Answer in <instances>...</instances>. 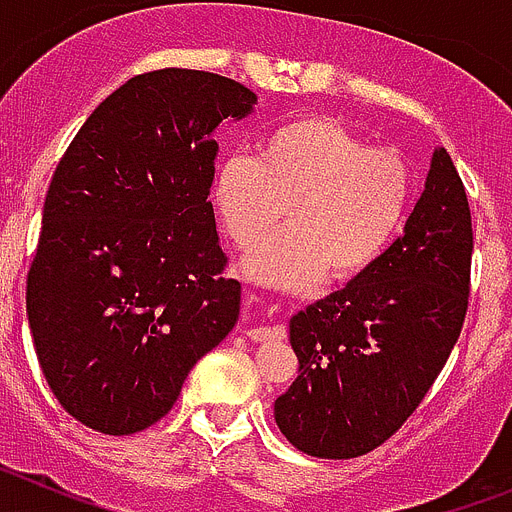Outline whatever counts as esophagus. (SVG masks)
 Here are the masks:
<instances>
[{"label": "esophagus", "instance_id": "34e87169", "mask_svg": "<svg viewBox=\"0 0 512 512\" xmlns=\"http://www.w3.org/2000/svg\"><path fill=\"white\" fill-rule=\"evenodd\" d=\"M246 336L251 338V341H284V328H279V325H259V328H251L246 330Z\"/></svg>", "mask_w": 512, "mask_h": 512}]
</instances>
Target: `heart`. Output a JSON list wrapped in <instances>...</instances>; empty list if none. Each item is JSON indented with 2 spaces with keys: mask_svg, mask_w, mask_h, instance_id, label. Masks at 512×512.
<instances>
[{
  "mask_svg": "<svg viewBox=\"0 0 512 512\" xmlns=\"http://www.w3.org/2000/svg\"><path fill=\"white\" fill-rule=\"evenodd\" d=\"M413 194L408 161L328 117L307 115L269 130L259 158L220 161L212 200L225 233L251 248L288 207V228L253 248L241 269L274 289H305L328 274H364L400 230Z\"/></svg>",
  "mask_w": 512,
  "mask_h": 512,
  "instance_id": "1",
  "label": "heart"
}]
</instances>
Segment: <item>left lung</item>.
Masks as SVG:
<instances>
[{"mask_svg": "<svg viewBox=\"0 0 512 512\" xmlns=\"http://www.w3.org/2000/svg\"><path fill=\"white\" fill-rule=\"evenodd\" d=\"M472 248L467 192L446 148H436L400 238L289 320L300 374L274 402V420L295 449L354 459L413 415L464 325Z\"/></svg>", "mask_w": 512, "mask_h": 512, "instance_id": "obj_1", "label": "left lung"}]
</instances>
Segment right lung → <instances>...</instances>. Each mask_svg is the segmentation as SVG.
I'll return each instance as SVG.
<instances>
[{
  "instance_id": "1",
  "label": "right lung",
  "mask_w": 512,
  "mask_h": 512,
  "mask_svg": "<svg viewBox=\"0 0 512 512\" xmlns=\"http://www.w3.org/2000/svg\"><path fill=\"white\" fill-rule=\"evenodd\" d=\"M256 94L228 76H133L81 125L45 194L27 323L45 382L87 428L130 436L174 408L233 330L210 197L215 128Z\"/></svg>"
}]
</instances>
